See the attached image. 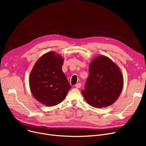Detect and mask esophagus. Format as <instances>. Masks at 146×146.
Masks as SVG:
<instances>
[{"label":"esophagus","instance_id":"esophagus-1","mask_svg":"<svg viewBox=\"0 0 146 146\" xmlns=\"http://www.w3.org/2000/svg\"><path fill=\"white\" fill-rule=\"evenodd\" d=\"M75 87H76V88H80L81 87V83H77V84H76V85H75Z\"/></svg>","mask_w":146,"mask_h":146}]
</instances>
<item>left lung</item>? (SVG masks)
<instances>
[{
  "label": "left lung",
  "mask_w": 146,
  "mask_h": 146,
  "mask_svg": "<svg viewBox=\"0 0 146 146\" xmlns=\"http://www.w3.org/2000/svg\"><path fill=\"white\" fill-rule=\"evenodd\" d=\"M123 88V76L119 67L105 56L95 57L89 68V77L82 92L86 101L97 108L113 104Z\"/></svg>",
  "instance_id": "8db88e82"
}]
</instances>
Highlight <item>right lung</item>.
<instances>
[{
	"instance_id": "1",
	"label": "right lung",
	"mask_w": 146,
	"mask_h": 146,
	"mask_svg": "<svg viewBox=\"0 0 146 146\" xmlns=\"http://www.w3.org/2000/svg\"><path fill=\"white\" fill-rule=\"evenodd\" d=\"M64 58L54 51L44 54L35 63L29 83L33 96L41 104L53 106L63 102L72 88L62 72Z\"/></svg>"
}]
</instances>
